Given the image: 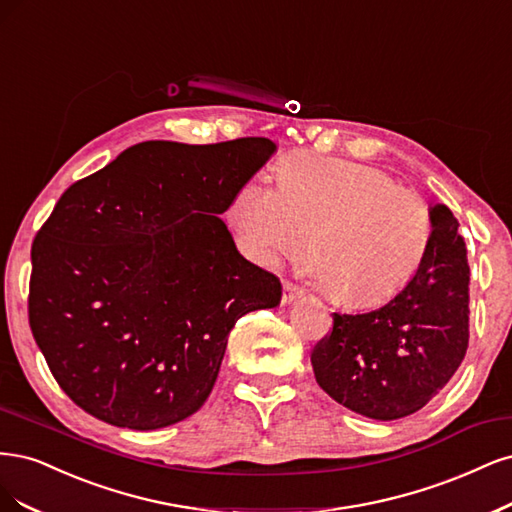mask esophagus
Returning <instances> with one entry per match:
<instances>
[{
  "label": "esophagus",
  "instance_id": "obj_1",
  "mask_svg": "<svg viewBox=\"0 0 512 512\" xmlns=\"http://www.w3.org/2000/svg\"><path fill=\"white\" fill-rule=\"evenodd\" d=\"M304 298V291L300 287H295L293 283H285L283 285V306H291L298 300Z\"/></svg>",
  "mask_w": 512,
  "mask_h": 512
}]
</instances>
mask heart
I'll use <instances>...</instances> for the list:
<instances>
[{
    "label": "heart",
    "instance_id": "obj_1",
    "mask_svg": "<svg viewBox=\"0 0 512 512\" xmlns=\"http://www.w3.org/2000/svg\"><path fill=\"white\" fill-rule=\"evenodd\" d=\"M240 249L272 268L308 244L306 272L344 308H372L398 295L425 259L432 217L415 193L361 163L291 157L278 166V187L244 183L227 206Z\"/></svg>",
    "mask_w": 512,
    "mask_h": 512
}]
</instances>
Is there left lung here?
Returning a JSON list of instances; mask_svg holds the SVG:
<instances>
[{
  "label": "left lung",
  "instance_id": "1",
  "mask_svg": "<svg viewBox=\"0 0 512 512\" xmlns=\"http://www.w3.org/2000/svg\"><path fill=\"white\" fill-rule=\"evenodd\" d=\"M432 238L415 278L364 315H338L310 355L319 387L376 421L421 410L451 381L468 349L466 242L449 206L427 208Z\"/></svg>",
  "mask_w": 512,
  "mask_h": 512
}]
</instances>
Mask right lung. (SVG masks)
Segmentation results:
<instances>
[{"label": "right lung", "mask_w": 512, "mask_h": 512, "mask_svg": "<svg viewBox=\"0 0 512 512\" xmlns=\"http://www.w3.org/2000/svg\"><path fill=\"white\" fill-rule=\"evenodd\" d=\"M276 148L151 140L61 195L31 246L29 325L74 404L140 432L202 408L236 321L280 304L219 217Z\"/></svg>", "instance_id": "right-lung-1"}]
</instances>
